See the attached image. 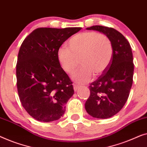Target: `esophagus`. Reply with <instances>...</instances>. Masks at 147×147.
<instances>
[{
    "instance_id": "1",
    "label": "esophagus",
    "mask_w": 147,
    "mask_h": 147,
    "mask_svg": "<svg viewBox=\"0 0 147 147\" xmlns=\"http://www.w3.org/2000/svg\"><path fill=\"white\" fill-rule=\"evenodd\" d=\"M73 88H74V91L76 92V91H77V90H78V88H79V86H78V84H74V85H73Z\"/></svg>"
}]
</instances>
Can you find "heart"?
<instances>
[{"label":"heart","mask_w":147,"mask_h":147,"mask_svg":"<svg viewBox=\"0 0 147 147\" xmlns=\"http://www.w3.org/2000/svg\"><path fill=\"white\" fill-rule=\"evenodd\" d=\"M68 49H58L57 58L62 69L72 74L78 63L82 67L74 74L73 79L78 83L89 82L94 74L99 76L110 65L113 49L106 35L95 32H84L74 35L68 41Z\"/></svg>","instance_id":"heart-1"}]
</instances>
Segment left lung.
<instances>
[{
  "label": "left lung",
  "mask_w": 147,
  "mask_h": 147,
  "mask_svg": "<svg viewBox=\"0 0 147 147\" xmlns=\"http://www.w3.org/2000/svg\"><path fill=\"white\" fill-rule=\"evenodd\" d=\"M86 29L106 35L113 45L110 65L90 84V96L85 102L88 115L96 119H108L119 113L129 98L134 73L133 53L125 37L114 28L96 25Z\"/></svg>",
  "instance_id": "8db88e82"
}]
</instances>
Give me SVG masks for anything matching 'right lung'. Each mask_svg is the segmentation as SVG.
Here are the masks:
<instances>
[{
	"mask_svg": "<svg viewBox=\"0 0 147 147\" xmlns=\"http://www.w3.org/2000/svg\"><path fill=\"white\" fill-rule=\"evenodd\" d=\"M81 28H37L20 46L16 64L18 96L26 112L37 121L49 123L65 114V105L74 89L59 65L57 53Z\"/></svg>",
	"mask_w": 147,
	"mask_h": 147,
	"instance_id": "right-lung-1",
	"label": "right lung"
}]
</instances>
